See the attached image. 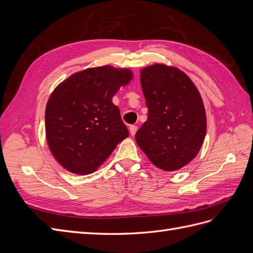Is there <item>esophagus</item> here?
<instances>
[{"mask_svg": "<svg viewBox=\"0 0 253 253\" xmlns=\"http://www.w3.org/2000/svg\"><path fill=\"white\" fill-rule=\"evenodd\" d=\"M137 132V126H129V133H131L132 136H134Z\"/></svg>", "mask_w": 253, "mask_h": 253, "instance_id": "esophagus-1", "label": "esophagus"}]
</instances>
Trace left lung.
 Returning <instances> with one entry per match:
<instances>
[{"label": "left lung", "mask_w": 253, "mask_h": 253, "mask_svg": "<svg viewBox=\"0 0 253 253\" xmlns=\"http://www.w3.org/2000/svg\"><path fill=\"white\" fill-rule=\"evenodd\" d=\"M148 120L137 131V144L153 165L175 171L201 150L207 120L202 97L186 74L155 64L141 71Z\"/></svg>", "instance_id": "obj_1"}]
</instances>
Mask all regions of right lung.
Returning a JSON list of instances; mask_svg holds the SVG:
<instances>
[{"instance_id": "1", "label": "right lung", "mask_w": 253, "mask_h": 253, "mask_svg": "<svg viewBox=\"0 0 253 253\" xmlns=\"http://www.w3.org/2000/svg\"><path fill=\"white\" fill-rule=\"evenodd\" d=\"M132 77L128 70L94 67L71 76L53 90L45 131L53 157L66 170L91 173L128 136L112 98Z\"/></svg>"}]
</instances>
